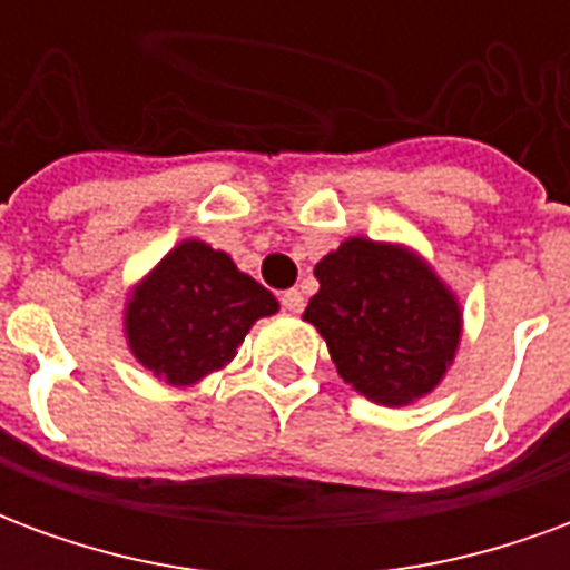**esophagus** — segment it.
<instances>
[{
	"label": "esophagus",
	"instance_id": "1",
	"mask_svg": "<svg viewBox=\"0 0 570 570\" xmlns=\"http://www.w3.org/2000/svg\"><path fill=\"white\" fill-rule=\"evenodd\" d=\"M281 305H284L289 314H302V308H305V296H302L298 289H286L284 296H281Z\"/></svg>",
	"mask_w": 570,
	"mask_h": 570
}]
</instances>
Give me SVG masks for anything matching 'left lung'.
Listing matches in <instances>:
<instances>
[{
    "mask_svg": "<svg viewBox=\"0 0 570 570\" xmlns=\"http://www.w3.org/2000/svg\"><path fill=\"white\" fill-rule=\"evenodd\" d=\"M305 321L335 370L379 406H412L454 363L464 311L452 286L406 244L347 237L314 265Z\"/></svg>",
    "mask_w": 570,
    "mask_h": 570,
    "instance_id": "8db88e82",
    "label": "left lung"
}]
</instances>
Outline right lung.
Masks as SVG:
<instances>
[{
  "mask_svg": "<svg viewBox=\"0 0 570 570\" xmlns=\"http://www.w3.org/2000/svg\"><path fill=\"white\" fill-rule=\"evenodd\" d=\"M277 308V298L228 253L186 237L128 293L125 338L142 370L191 387L225 370L249 326Z\"/></svg>",
  "mask_w": 570,
  "mask_h": 570,
  "instance_id": "right-lung-1",
  "label": "right lung"
}]
</instances>
